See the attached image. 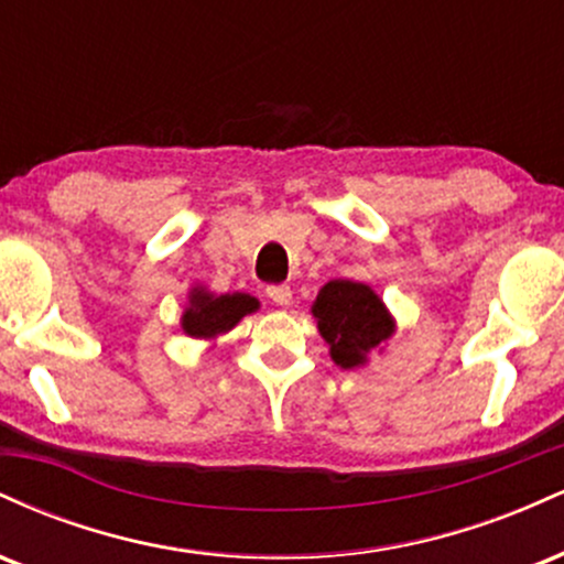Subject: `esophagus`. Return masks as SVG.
Wrapping results in <instances>:
<instances>
[{
    "label": "esophagus",
    "instance_id": "esophagus-1",
    "mask_svg": "<svg viewBox=\"0 0 564 564\" xmlns=\"http://www.w3.org/2000/svg\"><path fill=\"white\" fill-rule=\"evenodd\" d=\"M268 296L275 304H289L291 302V289L286 283H278V286H268Z\"/></svg>",
    "mask_w": 564,
    "mask_h": 564
}]
</instances>
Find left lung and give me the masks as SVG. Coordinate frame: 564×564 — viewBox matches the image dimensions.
I'll return each instance as SVG.
<instances>
[{
  "mask_svg": "<svg viewBox=\"0 0 564 564\" xmlns=\"http://www.w3.org/2000/svg\"><path fill=\"white\" fill-rule=\"evenodd\" d=\"M318 332L332 347V360L341 368H358L368 352L387 341L394 321L379 294L366 283L328 281L313 302Z\"/></svg>",
  "mask_w": 564,
  "mask_h": 564,
  "instance_id": "left-lung-1",
  "label": "left lung"
}]
</instances>
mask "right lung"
<instances>
[{
	"label": "right lung",
	"mask_w": 564,
	"mask_h": 564,
	"mask_svg": "<svg viewBox=\"0 0 564 564\" xmlns=\"http://www.w3.org/2000/svg\"><path fill=\"white\" fill-rule=\"evenodd\" d=\"M260 307V302L254 296L241 294H209L206 289L196 286L187 296V307L183 313V332L193 339H217L219 334H228L232 326H238V321L243 315L254 313Z\"/></svg>",
	"instance_id": "obj_1"
}]
</instances>
